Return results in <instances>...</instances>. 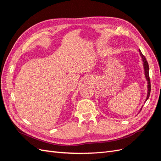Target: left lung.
Masks as SVG:
<instances>
[{"label": "left lung", "instance_id": "8db88e82", "mask_svg": "<svg viewBox=\"0 0 161 161\" xmlns=\"http://www.w3.org/2000/svg\"><path fill=\"white\" fill-rule=\"evenodd\" d=\"M139 52H140V54L141 58H142V60L143 62V66H144V75H145V77H146V79L147 80L148 82V85H147V89H148V93H147V99L145 100V102L147 101V99L149 98V96H150V77H149V66L148 64V62L146 59V58L144 57V56L142 54V53L141 52L140 50H139ZM143 107V105H142ZM142 108L140 109V111L142 109ZM139 111V112H140Z\"/></svg>", "mask_w": 161, "mask_h": 161}]
</instances>
